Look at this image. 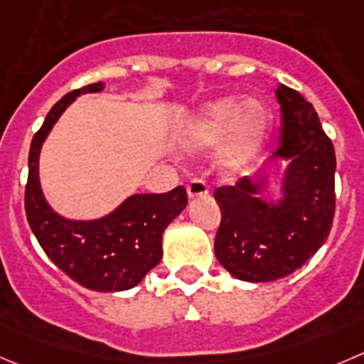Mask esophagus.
I'll use <instances>...</instances> for the list:
<instances>
[{"instance_id": "1", "label": "esophagus", "mask_w": 364, "mask_h": 364, "mask_svg": "<svg viewBox=\"0 0 364 364\" xmlns=\"http://www.w3.org/2000/svg\"><path fill=\"white\" fill-rule=\"evenodd\" d=\"M209 193V186H207V182L203 178H200V176H195V178H191L188 182V195L189 198H196V196H203Z\"/></svg>"}]
</instances>
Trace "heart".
<instances>
[{"label":"heart","mask_w":364,"mask_h":364,"mask_svg":"<svg viewBox=\"0 0 364 364\" xmlns=\"http://www.w3.org/2000/svg\"><path fill=\"white\" fill-rule=\"evenodd\" d=\"M268 127V110L255 100L240 103L236 98H221L209 103L189 127L188 144L191 148L214 146L228 134L227 159L230 164H240L257 151Z\"/></svg>","instance_id":"b5f03b06"}]
</instances>
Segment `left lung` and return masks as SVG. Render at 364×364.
Listing matches in <instances>:
<instances>
[{"label":"left lung","mask_w":364,"mask_h":364,"mask_svg":"<svg viewBox=\"0 0 364 364\" xmlns=\"http://www.w3.org/2000/svg\"><path fill=\"white\" fill-rule=\"evenodd\" d=\"M277 100L282 114L277 155L291 159L282 205L254 198L261 184L248 178L214 191L221 209L214 254L227 272L248 282H269L299 269L325 243L334 220L331 137L299 91L279 85Z\"/></svg>","instance_id":"obj_1"}]
</instances>
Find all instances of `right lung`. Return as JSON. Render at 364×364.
Listing matches in <instances>:
<instances>
[{"label":"right lung","mask_w":364,"mask_h":364,"mask_svg":"<svg viewBox=\"0 0 364 364\" xmlns=\"http://www.w3.org/2000/svg\"><path fill=\"white\" fill-rule=\"evenodd\" d=\"M102 89V82L75 89L51 107L30 144L24 210L43 250L65 275L95 291H124L159 264L162 232L186 209L188 193L178 186L162 195H134L96 221H68L48 207L39 186L41 144L76 96Z\"/></svg>","instance_id":"1"}]
</instances>
